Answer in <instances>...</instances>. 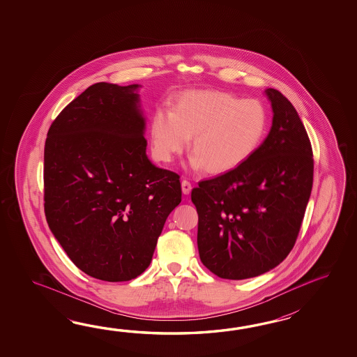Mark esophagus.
<instances>
[{"instance_id":"34e87169","label":"esophagus","mask_w":357,"mask_h":357,"mask_svg":"<svg viewBox=\"0 0 357 357\" xmlns=\"http://www.w3.org/2000/svg\"><path fill=\"white\" fill-rule=\"evenodd\" d=\"M181 188L182 192H183L185 195H189L190 191H191V189H192V186H191V182L188 181V180H182Z\"/></svg>"}]
</instances>
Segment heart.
<instances>
[{
    "label": "heart",
    "mask_w": 357,
    "mask_h": 357,
    "mask_svg": "<svg viewBox=\"0 0 357 357\" xmlns=\"http://www.w3.org/2000/svg\"><path fill=\"white\" fill-rule=\"evenodd\" d=\"M268 128V109L258 99L227 91H189L177 99L172 111L160 107L153 114V154L163 163L172 162L192 137L191 166L222 174L250 158Z\"/></svg>",
    "instance_id": "heart-1"
}]
</instances>
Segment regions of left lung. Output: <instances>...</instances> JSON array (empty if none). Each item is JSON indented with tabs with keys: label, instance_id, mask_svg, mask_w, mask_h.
<instances>
[{
	"label": "left lung",
	"instance_id": "1",
	"mask_svg": "<svg viewBox=\"0 0 357 357\" xmlns=\"http://www.w3.org/2000/svg\"><path fill=\"white\" fill-rule=\"evenodd\" d=\"M273 123L263 144L240 166L191 191L200 260L225 280L273 269L295 246L314 176L312 148L295 107L268 88Z\"/></svg>",
	"mask_w": 357,
	"mask_h": 357
}]
</instances>
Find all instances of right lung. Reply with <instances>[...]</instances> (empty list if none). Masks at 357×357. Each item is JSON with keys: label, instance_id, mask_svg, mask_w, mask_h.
Instances as JSON below:
<instances>
[{"label": "right lung", "instance_id": "right-lung-1", "mask_svg": "<svg viewBox=\"0 0 357 357\" xmlns=\"http://www.w3.org/2000/svg\"><path fill=\"white\" fill-rule=\"evenodd\" d=\"M137 88L93 84L54 119L45 145L47 223L71 261L102 281L143 273L181 203L180 176L146 157Z\"/></svg>", "mask_w": 357, "mask_h": 357}]
</instances>
